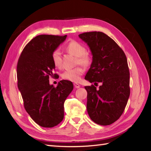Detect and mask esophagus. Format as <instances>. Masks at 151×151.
<instances>
[{"label":"esophagus","instance_id":"esophagus-1","mask_svg":"<svg viewBox=\"0 0 151 151\" xmlns=\"http://www.w3.org/2000/svg\"><path fill=\"white\" fill-rule=\"evenodd\" d=\"M74 86H75V87L76 88H80V86H81V85H79V84H78V83H74Z\"/></svg>","mask_w":151,"mask_h":151}]
</instances>
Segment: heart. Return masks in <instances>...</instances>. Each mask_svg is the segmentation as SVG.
Instances as JSON below:
<instances>
[{"label":"heart","instance_id":"heart-1","mask_svg":"<svg viewBox=\"0 0 151 151\" xmlns=\"http://www.w3.org/2000/svg\"><path fill=\"white\" fill-rule=\"evenodd\" d=\"M66 49L73 55L77 57L76 64H80L85 66H88L91 63V57L86 52V48L83 44L76 40H71L68 43ZM52 60L56 67L60 68L63 65L62 55L59 49H55L52 53ZM85 73V70L81 66H77L73 69L65 70L62 76L66 80L78 82L81 80V76Z\"/></svg>","mask_w":151,"mask_h":151}]
</instances>
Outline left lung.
<instances>
[{"label": "left lung", "mask_w": 151, "mask_h": 151, "mask_svg": "<svg viewBox=\"0 0 151 151\" xmlns=\"http://www.w3.org/2000/svg\"><path fill=\"white\" fill-rule=\"evenodd\" d=\"M79 38L88 46L93 55L85 80L94 85L85 86L86 109L95 123L106 126L122 115L130 95V73L123 50L114 40L102 32H84Z\"/></svg>", "instance_id": "obj_1"}]
</instances>
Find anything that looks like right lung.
<instances>
[{
    "label": "right lung",
    "instance_id": "1",
    "mask_svg": "<svg viewBox=\"0 0 151 151\" xmlns=\"http://www.w3.org/2000/svg\"><path fill=\"white\" fill-rule=\"evenodd\" d=\"M67 36L41 35L25 46L17 64L18 88L26 111L40 127L52 128L64 118V103L73 90L71 81L62 80L57 87L49 84L55 66L52 53Z\"/></svg>",
    "mask_w": 151,
    "mask_h": 151
}]
</instances>
